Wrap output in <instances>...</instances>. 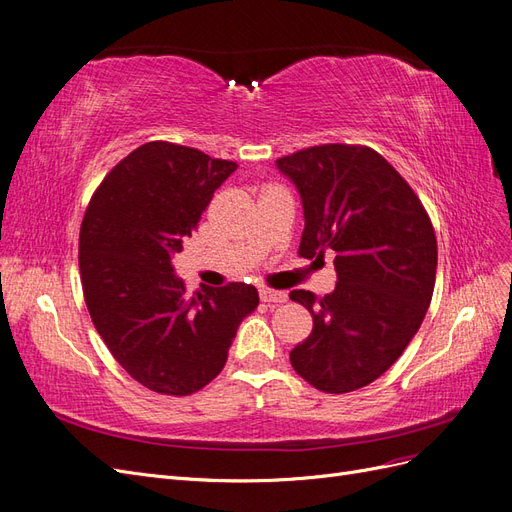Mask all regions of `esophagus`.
<instances>
[{"instance_id":"esophagus-1","label":"esophagus","mask_w":512,"mask_h":512,"mask_svg":"<svg viewBox=\"0 0 512 512\" xmlns=\"http://www.w3.org/2000/svg\"><path fill=\"white\" fill-rule=\"evenodd\" d=\"M260 301L262 303H286L288 294L284 290H271V288H262L260 290Z\"/></svg>"}]
</instances>
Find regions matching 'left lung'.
I'll return each instance as SVG.
<instances>
[{
  "label": "left lung",
  "mask_w": 512,
  "mask_h": 512,
  "mask_svg": "<svg viewBox=\"0 0 512 512\" xmlns=\"http://www.w3.org/2000/svg\"><path fill=\"white\" fill-rule=\"evenodd\" d=\"M303 200L299 256L335 252L337 284L316 297L292 290L314 329L290 350L297 374L322 393H350L380 378L427 314L438 243L408 181L378 151L329 143L277 158Z\"/></svg>",
  "instance_id": "left-lung-1"
}]
</instances>
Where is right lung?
I'll use <instances>...</instances> for the list:
<instances>
[{"label": "right lung", "mask_w": 512, "mask_h": 512, "mask_svg": "<svg viewBox=\"0 0 512 512\" xmlns=\"http://www.w3.org/2000/svg\"><path fill=\"white\" fill-rule=\"evenodd\" d=\"M235 170L194 147L151 141L123 158L87 205L79 267L91 322L115 361L160 395H192L218 376L258 305L256 288L241 282L188 294L173 269Z\"/></svg>", "instance_id": "1"}]
</instances>
